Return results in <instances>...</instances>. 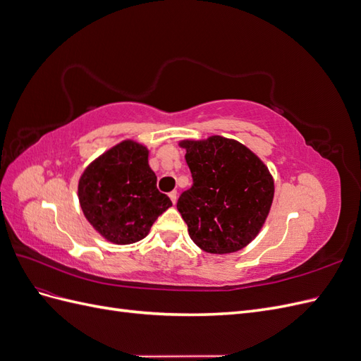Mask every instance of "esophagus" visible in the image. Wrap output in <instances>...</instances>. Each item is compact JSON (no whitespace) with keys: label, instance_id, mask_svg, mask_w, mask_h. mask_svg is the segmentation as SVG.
Here are the masks:
<instances>
[{"label":"esophagus","instance_id":"34e87169","mask_svg":"<svg viewBox=\"0 0 361 361\" xmlns=\"http://www.w3.org/2000/svg\"><path fill=\"white\" fill-rule=\"evenodd\" d=\"M169 197L171 199L173 204H176V200H178V192H176V191H171V192L169 194Z\"/></svg>","mask_w":361,"mask_h":361}]
</instances>
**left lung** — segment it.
Wrapping results in <instances>:
<instances>
[{
    "instance_id": "obj_1",
    "label": "left lung",
    "mask_w": 361,
    "mask_h": 361,
    "mask_svg": "<svg viewBox=\"0 0 361 361\" xmlns=\"http://www.w3.org/2000/svg\"><path fill=\"white\" fill-rule=\"evenodd\" d=\"M191 188L178 200V211L192 241L214 255L233 253L250 244L264 226L274 197L265 164L235 140L220 135L185 140Z\"/></svg>"
}]
</instances>
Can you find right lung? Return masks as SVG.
Instances as JSON below:
<instances>
[{
    "mask_svg": "<svg viewBox=\"0 0 361 361\" xmlns=\"http://www.w3.org/2000/svg\"><path fill=\"white\" fill-rule=\"evenodd\" d=\"M145 146L126 140L93 161L78 183L81 209L89 223L114 244L143 239L171 200L157 188Z\"/></svg>",
    "mask_w": 361,
    "mask_h": 361,
    "instance_id": "1",
    "label": "right lung"
}]
</instances>
